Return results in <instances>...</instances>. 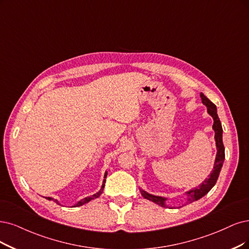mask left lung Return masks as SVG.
Masks as SVG:
<instances>
[{
  "mask_svg": "<svg viewBox=\"0 0 249 249\" xmlns=\"http://www.w3.org/2000/svg\"><path fill=\"white\" fill-rule=\"evenodd\" d=\"M200 97L202 99V103H203V105H205L207 107L208 114L213 118V128L215 132L214 139H215V142H216L217 153H216V158H215V162H214L213 170L209 176V178H206L199 187L187 192V196H188L187 203H192V202L199 200L200 198L205 196L207 193L211 189H213V187L215 185V182L218 178L220 169H222L223 163L225 160V146L223 143V128H222V124H220V121H219L217 113H216V107L214 104L211 103V101L203 93H202V92L200 93ZM141 192H142V195L143 196V198L148 199L150 201H153V202H155V203H157L158 205H160L162 207H166L164 203L165 200H166L165 198L148 194V193L142 191V190H141Z\"/></svg>",
  "mask_w": 249,
  "mask_h": 249,
  "instance_id": "left-lung-1",
  "label": "left lung"
}]
</instances>
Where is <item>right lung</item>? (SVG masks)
I'll use <instances>...</instances> for the list:
<instances>
[{
	"mask_svg": "<svg viewBox=\"0 0 249 249\" xmlns=\"http://www.w3.org/2000/svg\"><path fill=\"white\" fill-rule=\"evenodd\" d=\"M107 178V172H106V174H105V178ZM105 182H106V179H104V183H103V187H101V189H100V191L99 192H97L96 194H94V195H92V196H90V197H87V198H84V199H82L81 201H79L78 203L75 205L76 207L77 206H81V205H84L85 203H88L89 201H91V200H93V199H95V198H98L100 195H101V193H103V191H104V188H105ZM46 199H48V200H53L54 202H56L57 204H59L58 203V201L57 200H54L53 198H50V197H47Z\"/></svg>",
	"mask_w": 249,
	"mask_h": 249,
	"instance_id": "add662e5",
	"label": "right lung"
}]
</instances>
